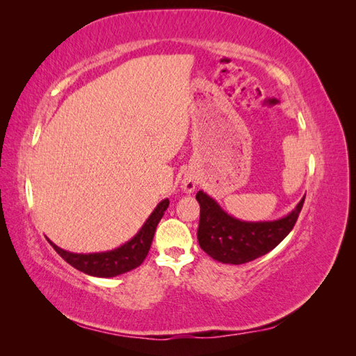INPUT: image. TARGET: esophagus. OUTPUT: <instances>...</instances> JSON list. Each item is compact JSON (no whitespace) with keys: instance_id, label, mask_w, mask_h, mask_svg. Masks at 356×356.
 Returning <instances> with one entry per match:
<instances>
[{"instance_id":"34e87169","label":"esophagus","mask_w":356,"mask_h":356,"mask_svg":"<svg viewBox=\"0 0 356 356\" xmlns=\"http://www.w3.org/2000/svg\"><path fill=\"white\" fill-rule=\"evenodd\" d=\"M197 186V179L194 176H185L182 180V191L184 193H193Z\"/></svg>"}]
</instances>
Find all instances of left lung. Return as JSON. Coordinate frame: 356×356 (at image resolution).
Masks as SVG:
<instances>
[{
  "instance_id": "obj_1",
  "label": "left lung",
  "mask_w": 356,
  "mask_h": 356,
  "mask_svg": "<svg viewBox=\"0 0 356 356\" xmlns=\"http://www.w3.org/2000/svg\"><path fill=\"white\" fill-rule=\"evenodd\" d=\"M305 197L278 220L245 222L229 216L213 197L199 191L195 195L200 205L199 245L209 257L226 264H243L259 259L282 243L292 231Z\"/></svg>"
}]
</instances>
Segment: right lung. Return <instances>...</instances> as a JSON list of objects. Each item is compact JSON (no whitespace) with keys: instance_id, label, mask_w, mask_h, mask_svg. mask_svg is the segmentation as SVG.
<instances>
[{"instance_id":"add662e5","label":"right lung","mask_w":356,"mask_h":356,"mask_svg":"<svg viewBox=\"0 0 356 356\" xmlns=\"http://www.w3.org/2000/svg\"><path fill=\"white\" fill-rule=\"evenodd\" d=\"M170 205L168 199H163L159 205L154 208L153 213L149 214L147 222L142 225V228L136 236L128 240L127 243L119 246L116 249L105 252H93V254H74L65 249L56 246L53 241L49 240V243L53 249L63 257V259L72 264L73 268L84 272L87 275L93 277H102L110 278L120 274H125L128 270H133L140 266L142 261L149 251L151 241H153L154 232L159 222L163 217L166 208Z\"/></svg>"}]
</instances>
